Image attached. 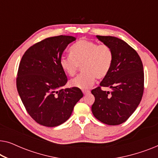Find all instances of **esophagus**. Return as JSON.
<instances>
[{
	"instance_id": "obj_1",
	"label": "esophagus",
	"mask_w": 158,
	"mask_h": 158,
	"mask_svg": "<svg viewBox=\"0 0 158 158\" xmlns=\"http://www.w3.org/2000/svg\"><path fill=\"white\" fill-rule=\"evenodd\" d=\"M83 94L84 95H86V94H88L90 93V90H83Z\"/></svg>"
}]
</instances>
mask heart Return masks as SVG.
Listing matches in <instances>:
<instances>
[{
	"label": "heart",
	"mask_w": 158,
	"mask_h": 158,
	"mask_svg": "<svg viewBox=\"0 0 158 158\" xmlns=\"http://www.w3.org/2000/svg\"><path fill=\"white\" fill-rule=\"evenodd\" d=\"M70 56L62 57L60 65L68 76H74L82 65V73L70 81L71 87L85 90L91 87L97 79H103L109 73L113 62V52L106 44L81 40L73 45Z\"/></svg>",
	"instance_id": "heart-1"
}]
</instances>
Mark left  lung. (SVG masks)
Instances as JSON below:
<instances>
[{
    "mask_svg": "<svg viewBox=\"0 0 158 158\" xmlns=\"http://www.w3.org/2000/svg\"><path fill=\"white\" fill-rule=\"evenodd\" d=\"M96 37L111 49L113 62L100 86L91 90L95 97L92 113L103 124L118 125L128 119L142 100L143 64L137 52L124 41L111 36ZM101 87H109L112 91H102Z\"/></svg>",
    "mask_w": 158,
    "mask_h": 158,
    "instance_id": "obj_1",
    "label": "left lung"
}]
</instances>
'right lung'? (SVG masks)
Returning <instances> with one entry per match:
<instances>
[{
    "mask_svg": "<svg viewBox=\"0 0 158 158\" xmlns=\"http://www.w3.org/2000/svg\"><path fill=\"white\" fill-rule=\"evenodd\" d=\"M72 36L45 39L30 47L19 64L16 87L28 114L43 126L53 127L65 122L83 96L77 88H62L68 82L60 65Z\"/></svg>",
    "mask_w": 158,
    "mask_h": 158,
    "instance_id": "right-lung-1",
    "label": "right lung"
}]
</instances>
